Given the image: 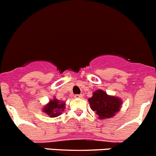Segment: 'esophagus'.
I'll return each mask as SVG.
<instances>
[{"label":"esophagus","mask_w":156,"mask_h":156,"mask_svg":"<svg viewBox=\"0 0 156 156\" xmlns=\"http://www.w3.org/2000/svg\"><path fill=\"white\" fill-rule=\"evenodd\" d=\"M75 98H82L83 95L82 94H76V95H75Z\"/></svg>","instance_id":"1"}]
</instances>
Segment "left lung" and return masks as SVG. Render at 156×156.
<instances>
[{
  "label": "left lung",
  "instance_id": "obj_1",
  "mask_svg": "<svg viewBox=\"0 0 156 156\" xmlns=\"http://www.w3.org/2000/svg\"><path fill=\"white\" fill-rule=\"evenodd\" d=\"M92 110L96 111L99 119L112 117L119 111L122 101L115 96H108L105 92L98 90L88 99Z\"/></svg>",
  "mask_w": 156,
  "mask_h": 156
}]
</instances>
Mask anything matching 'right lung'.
<instances>
[{
    "instance_id": "obj_1",
    "label": "right lung",
    "mask_w": 156,
    "mask_h": 156,
    "mask_svg": "<svg viewBox=\"0 0 156 156\" xmlns=\"http://www.w3.org/2000/svg\"><path fill=\"white\" fill-rule=\"evenodd\" d=\"M65 103L55 99L51 101L47 105L44 107L43 111L46 113L50 117H55L61 114V111H64Z\"/></svg>"
}]
</instances>
